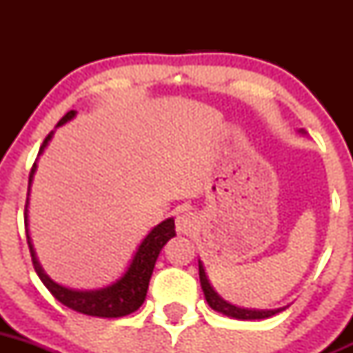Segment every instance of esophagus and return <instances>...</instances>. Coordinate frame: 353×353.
Masks as SVG:
<instances>
[{"instance_id":"1","label":"esophagus","mask_w":353,"mask_h":353,"mask_svg":"<svg viewBox=\"0 0 353 353\" xmlns=\"http://www.w3.org/2000/svg\"><path fill=\"white\" fill-rule=\"evenodd\" d=\"M196 215H194L191 210H181L176 216V227L179 232L183 234H190L191 230L196 229Z\"/></svg>"}]
</instances>
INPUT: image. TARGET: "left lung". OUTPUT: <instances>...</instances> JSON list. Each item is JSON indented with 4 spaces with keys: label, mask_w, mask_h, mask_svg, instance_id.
<instances>
[{
    "label": "left lung",
    "mask_w": 353,
    "mask_h": 353,
    "mask_svg": "<svg viewBox=\"0 0 353 353\" xmlns=\"http://www.w3.org/2000/svg\"><path fill=\"white\" fill-rule=\"evenodd\" d=\"M199 282H201V288H203V292H205L206 302L210 304V307L215 309V311H219V312H222V314L230 316V318L265 319V318H272V316L279 314L280 311H283V309H275V311H251V309H241V307H236V305L229 304V302L223 301L222 297H219V294H216V292L212 288V285H210L201 263H199Z\"/></svg>",
    "instance_id": "8db88e82"
}]
</instances>
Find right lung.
I'll use <instances>...</instances> for the list:
<instances>
[{
	"label": "right lung",
	"mask_w": 353,
	"mask_h": 353,
	"mask_svg": "<svg viewBox=\"0 0 353 353\" xmlns=\"http://www.w3.org/2000/svg\"><path fill=\"white\" fill-rule=\"evenodd\" d=\"M73 116L74 110L66 112L65 116L61 117V121L58 123V126L65 124L66 121H70ZM51 137L52 131L46 137V140L42 141L39 155L42 154V150H44V147L48 145V141L51 140ZM35 167L37 165H35L34 162V165H32L30 169V176H28V184L32 183ZM25 208H27V205H25ZM25 227H27V212H25ZM174 236H176V230H174L172 219H167L165 222L159 223V225H157L155 229H152V232L145 237L143 243L140 244L133 261H131L130 268H128V272L121 276V280H117L114 285L95 292L70 290V288L61 287L58 285V283L52 282V280L42 272L41 265L37 263V258H35L34 249H32L28 234L27 244L28 249H30L32 265H34L39 279L42 280V283L48 287V290L51 292L61 304L73 309V311L81 312V314L97 316V318H123V316L134 312L141 304H143L145 297H147L148 283H150L152 273H154L155 268V261L157 258H159V252L162 251V248L167 244V241Z\"/></svg>",
	"instance_id": "1"
}]
</instances>
